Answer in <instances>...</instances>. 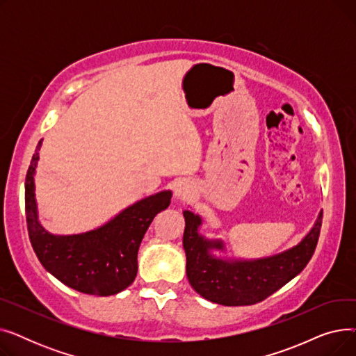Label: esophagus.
<instances>
[{"mask_svg":"<svg viewBox=\"0 0 356 356\" xmlns=\"http://www.w3.org/2000/svg\"><path fill=\"white\" fill-rule=\"evenodd\" d=\"M176 196H177V199L188 200L192 196V191L188 184H179L176 188Z\"/></svg>","mask_w":356,"mask_h":356,"instance_id":"obj_1","label":"esophagus"}]
</instances>
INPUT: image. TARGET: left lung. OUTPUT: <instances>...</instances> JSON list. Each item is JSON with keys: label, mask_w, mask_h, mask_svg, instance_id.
<instances>
[{"label": "left lung", "mask_w": 356, "mask_h": 356, "mask_svg": "<svg viewBox=\"0 0 356 356\" xmlns=\"http://www.w3.org/2000/svg\"><path fill=\"white\" fill-rule=\"evenodd\" d=\"M183 216L186 274L195 291L222 306H251L266 300L305 270L319 241L323 212L307 236L294 248L274 257L238 263L209 255L211 248H222L220 242L207 241L197 234L202 222L199 216L189 211H184Z\"/></svg>", "instance_id": "1"}]
</instances>
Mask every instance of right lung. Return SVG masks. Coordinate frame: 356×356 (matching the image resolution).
<instances>
[{"label":"right lung","instance_id":"obj_1","mask_svg":"<svg viewBox=\"0 0 356 356\" xmlns=\"http://www.w3.org/2000/svg\"><path fill=\"white\" fill-rule=\"evenodd\" d=\"M39 141L26 176V220L31 247L42 266L67 287L85 294L112 296L133 284L137 254L154 216L168 208L172 192L148 196L122 211L106 225L79 235L56 236L37 220L34 170Z\"/></svg>","mask_w":356,"mask_h":356}]
</instances>
